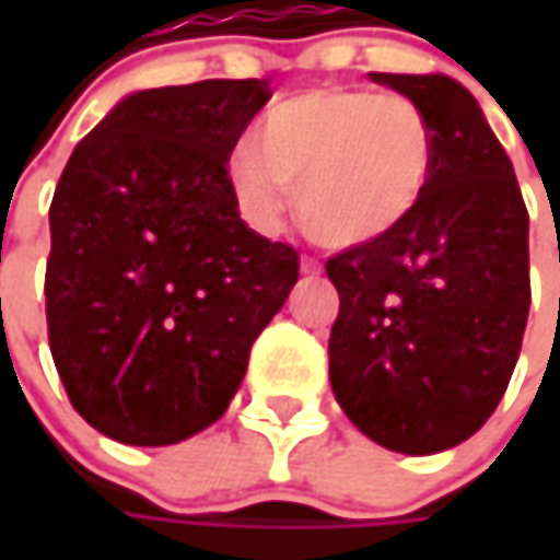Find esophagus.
Returning a JSON list of instances; mask_svg holds the SVG:
<instances>
[{"label": "esophagus", "mask_w": 560, "mask_h": 560, "mask_svg": "<svg viewBox=\"0 0 560 560\" xmlns=\"http://www.w3.org/2000/svg\"><path fill=\"white\" fill-rule=\"evenodd\" d=\"M299 270H302L305 277H317V273H320V265H317L314 258H302V265H299Z\"/></svg>", "instance_id": "1"}]
</instances>
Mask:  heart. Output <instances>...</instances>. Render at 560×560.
Returning a JSON list of instances; mask_svg holds the SVG:
<instances>
[{
	"mask_svg": "<svg viewBox=\"0 0 560 560\" xmlns=\"http://www.w3.org/2000/svg\"><path fill=\"white\" fill-rule=\"evenodd\" d=\"M433 130L411 98L308 90L273 102L226 162L240 214L258 230L283 218L327 248L374 246L405 224L433 174Z\"/></svg>",
	"mask_w": 560,
	"mask_h": 560,
	"instance_id": "obj_1",
	"label": "heart"
}]
</instances>
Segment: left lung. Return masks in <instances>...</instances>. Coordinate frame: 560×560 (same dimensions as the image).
I'll list each match as a JSON object with an SVG mask.
<instances>
[{"instance_id": "obj_1", "label": "left lung", "mask_w": 560, "mask_h": 560, "mask_svg": "<svg viewBox=\"0 0 560 560\" xmlns=\"http://www.w3.org/2000/svg\"><path fill=\"white\" fill-rule=\"evenodd\" d=\"M371 80L418 105L436 152L418 211L327 261L330 386L368 440L433 455L470 440L505 396L527 330L529 218L470 90L445 74Z\"/></svg>"}]
</instances>
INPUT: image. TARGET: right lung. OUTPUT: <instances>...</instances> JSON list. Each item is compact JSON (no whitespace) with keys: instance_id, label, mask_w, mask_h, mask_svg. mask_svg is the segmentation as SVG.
Segmentation results:
<instances>
[{"instance_id":"right-lung-1","label":"right lung","mask_w":560,"mask_h":560,"mask_svg":"<svg viewBox=\"0 0 560 560\" xmlns=\"http://www.w3.org/2000/svg\"><path fill=\"white\" fill-rule=\"evenodd\" d=\"M268 80L124 96L77 142L49 208L46 320L77 415L127 445L221 418L299 255L248 230L226 162Z\"/></svg>"}]
</instances>
